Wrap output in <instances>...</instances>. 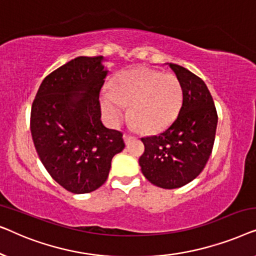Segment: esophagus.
Wrapping results in <instances>:
<instances>
[{
  "label": "esophagus",
  "instance_id": "34e87169",
  "mask_svg": "<svg viewBox=\"0 0 256 256\" xmlns=\"http://www.w3.org/2000/svg\"><path fill=\"white\" fill-rule=\"evenodd\" d=\"M132 138V135H129V134H127V132H124V140L126 143H129V141H130Z\"/></svg>",
  "mask_w": 256,
  "mask_h": 256
}]
</instances>
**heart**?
Returning a JSON list of instances; mask_svg holds the SVG:
<instances>
[{"label":"heart","instance_id":"1","mask_svg":"<svg viewBox=\"0 0 256 256\" xmlns=\"http://www.w3.org/2000/svg\"><path fill=\"white\" fill-rule=\"evenodd\" d=\"M112 92L100 96L104 121L118 126L129 113L144 132H158L168 127L180 112L183 90L171 73L150 68H132L118 73L110 82Z\"/></svg>","mask_w":256,"mask_h":256}]
</instances>
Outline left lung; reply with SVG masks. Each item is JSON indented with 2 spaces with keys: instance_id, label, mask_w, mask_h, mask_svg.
I'll return each mask as SVG.
<instances>
[{
  "instance_id": "8db88e82",
  "label": "left lung",
  "mask_w": 256,
  "mask_h": 256,
  "mask_svg": "<svg viewBox=\"0 0 256 256\" xmlns=\"http://www.w3.org/2000/svg\"><path fill=\"white\" fill-rule=\"evenodd\" d=\"M183 90L176 120L158 135L142 138L144 152L138 164L150 183L177 188L194 180L212 152L218 115L208 86L200 78L176 64H166Z\"/></svg>"
}]
</instances>
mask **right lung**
<instances>
[{"instance_id":"right-lung-1","label":"right lung","mask_w":256,"mask_h":256,"mask_svg":"<svg viewBox=\"0 0 256 256\" xmlns=\"http://www.w3.org/2000/svg\"><path fill=\"white\" fill-rule=\"evenodd\" d=\"M104 58L76 57L45 76L31 107L34 148L51 177L72 194L99 188L112 158L124 149L122 132L101 122Z\"/></svg>"}]
</instances>
